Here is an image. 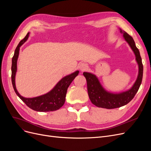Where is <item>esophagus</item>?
Instances as JSON below:
<instances>
[{"mask_svg": "<svg viewBox=\"0 0 151 151\" xmlns=\"http://www.w3.org/2000/svg\"><path fill=\"white\" fill-rule=\"evenodd\" d=\"M88 65L86 64V63H81L79 65V66H78V68H79V69L80 70H81V71H84V70H86V68H88Z\"/></svg>", "mask_w": 151, "mask_h": 151, "instance_id": "1", "label": "esophagus"}]
</instances>
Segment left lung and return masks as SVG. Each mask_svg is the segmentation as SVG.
<instances>
[{"label":"left lung","instance_id":"8db88e82","mask_svg":"<svg viewBox=\"0 0 151 151\" xmlns=\"http://www.w3.org/2000/svg\"><path fill=\"white\" fill-rule=\"evenodd\" d=\"M120 32L123 34V37L129 45L134 53L135 60L138 64L139 72L137 78L135 83L129 90L119 93H110L105 89L97 77L90 72H84V76L86 77L88 86V92L91 101L99 108L113 109L120 108L129 103L135 96L140 88L143 76V65L139 49L136 47L134 39L125 31L119 28Z\"/></svg>","mask_w":151,"mask_h":151}]
</instances>
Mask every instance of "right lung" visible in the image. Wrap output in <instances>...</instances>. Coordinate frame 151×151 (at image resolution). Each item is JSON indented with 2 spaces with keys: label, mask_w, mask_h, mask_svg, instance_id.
I'll return each instance as SVG.
<instances>
[{
  "label": "right lung",
  "mask_w": 151,
  "mask_h": 151,
  "mask_svg": "<svg viewBox=\"0 0 151 151\" xmlns=\"http://www.w3.org/2000/svg\"><path fill=\"white\" fill-rule=\"evenodd\" d=\"M29 33H28L25 38L22 40L18 44L12 59L11 79L13 88L16 94L22 101L33 110L40 112L56 111L60 109L64 104L68 86L75 79V77L79 74V71L76 70L69 75L63 77L61 80L58 81V83L51 91L46 94L31 98L22 96L18 93L16 88L15 77L17 72V62L18 57H19L20 47L26 42L29 37Z\"/></svg>",
  "instance_id": "obj_1"
}]
</instances>
